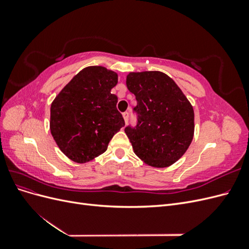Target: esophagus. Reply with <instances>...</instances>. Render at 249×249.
Wrapping results in <instances>:
<instances>
[{
  "instance_id": "esophagus-1",
  "label": "esophagus",
  "mask_w": 249,
  "mask_h": 249,
  "mask_svg": "<svg viewBox=\"0 0 249 249\" xmlns=\"http://www.w3.org/2000/svg\"><path fill=\"white\" fill-rule=\"evenodd\" d=\"M123 116H124V123L127 124V120H129V113H127V112L123 113Z\"/></svg>"
}]
</instances>
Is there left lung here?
Instances as JSON below:
<instances>
[{
    "mask_svg": "<svg viewBox=\"0 0 249 249\" xmlns=\"http://www.w3.org/2000/svg\"><path fill=\"white\" fill-rule=\"evenodd\" d=\"M125 83L137 101L136 129H124L135 155L148 166H171L193 140L191 103L177 83L162 71L130 72Z\"/></svg>",
    "mask_w": 249,
    "mask_h": 249,
    "instance_id": "1",
    "label": "left lung"
}]
</instances>
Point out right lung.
<instances>
[{"label":"right lung","mask_w":249,"mask_h":249,"mask_svg":"<svg viewBox=\"0 0 249 249\" xmlns=\"http://www.w3.org/2000/svg\"><path fill=\"white\" fill-rule=\"evenodd\" d=\"M118 74L104 66H88L62 88L51 105L50 130L60 150L71 161L84 164L107 150L124 125L111 93Z\"/></svg>","instance_id":"1"}]
</instances>
